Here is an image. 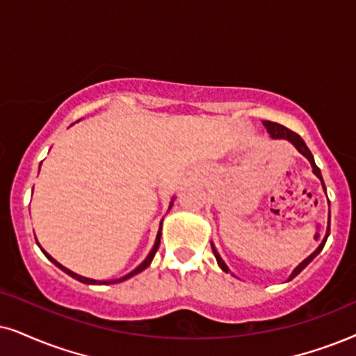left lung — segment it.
Instances as JSON below:
<instances>
[{
    "mask_svg": "<svg viewBox=\"0 0 356 356\" xmlns=\"http://www.w3.org/2000/svg\"><path fill=\"white\" fill-rule=\"evenodd\" d=\"M263 124L266 126V129H268V133H269V136H271L273 139H287V141L291 143V145H294L296 146V149H298L300 154L302 156H305L309 159V163H310V165H312V172L317 175L318 179H321V182H322V187H323V191H325V186H323V179H322V174H321V169L317 168L316 165V161H314V156H312V152L309 151V147L305 146V143H304V139L299 136L298 133H294V131H291V129H287L286 126H282V124H279V123H273V121H263ZM328 233H330V227H327V233H325V238H323L322 240V243L321 245H318V248L314 251L312 254L309 256V258H305L302 263L299 264L298 268L294 269V271H292V274L289 276V281L291 279H294L296 276H298V274L302 271V269L307 266V264L310 263V261H312L314 258H316V256L321 253V251L323 250V245H325V241H327V238H328ZM211 250H213V254H215V258H217V263H218V266L223 269L225 273H228L230 271V269H228V266L227 264H225V261L222 259V256L218 254V251L215 250V246H213V243H211Z\"/></svg>",
    "mask_w": 356,
    "mask_h": 356,
    "instance_id": "obj_1",
    "label": "left lung"
}]
</instances>
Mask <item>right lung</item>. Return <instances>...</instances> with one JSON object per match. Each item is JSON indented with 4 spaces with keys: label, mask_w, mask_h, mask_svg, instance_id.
Returning <instances> with one entry per match:
<instances>
[{
    "label": "right lung",
    "mask_w": 356,
    "mask_h": 356,
    "mask_svg": "<svg viewBox=\"0 0 356 356\" xmlns=\"http://www.w3.org/2000/svg\"><path fill=\"white\" fill-rule=\"evenodd\" d=\"M170 207H172V202H170L169 209H170ZM161 225H163V222H161ZM38 245H39V243H38ZM159 245H161V227H159V232H157V236H156L154 246H152V250L149 251V254H147V256H146V259H145V261H143V263H141V264H139V266H138L136 269H133V271H131V273H128V274H126V276H123V277H120V279H111V281H97V279H88V277H83V276H80V274H75L74 271H70V269H67L65 266H62V264H60V263H57V261H56V259H54L51 254H49V253H46V251H44L42 248H40V250H42V253L47 256V259H51V261H52V263H54V264H56V266H57V268H60V269H62V271H64V273H67V274H69V276H72V277H74V279H77V281H80V282H83V284H116V282H123V281H126V279L133 277V276H134V274H138V273L145 271V269H146V268H147V266H149V264H151V261H152V258H154V254H156V251H157V248H159Z\"/></svg>",
    "instance_id": "add662e5"
}]
</instances>
